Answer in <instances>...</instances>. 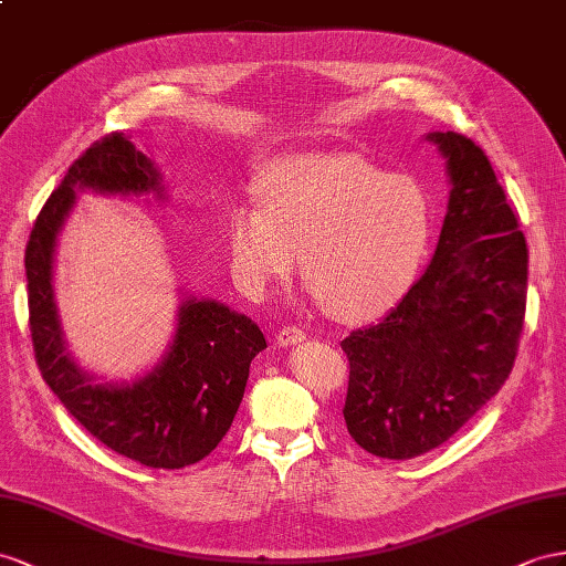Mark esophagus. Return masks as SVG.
<instances>
[{
  "label": "esophagus",
  "instance_id": "34e87169",
  "mask_svg": "<svg viewBox=\"0 0 566 566\" xmlns=\"http://www.w3.org/2000/svg\"><path fill=\"white\" fill-rule=\"evenodd\" d=\"M303 339H306V332H303L301 327L296 325H286L277 332V344L280 346H292V344H301Z\"/></svg>",
  "mask_w": 566,
  "mask_h": 566
}]
</instances>
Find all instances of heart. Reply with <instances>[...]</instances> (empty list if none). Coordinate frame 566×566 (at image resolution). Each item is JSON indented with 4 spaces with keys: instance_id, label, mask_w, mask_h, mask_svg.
<instances>
[{
    "instance_id": "1",
    "label": "heart",
    "mask_w": 566,
    "mask_h": 566,
    "mask_svg": "<svg viewBox=\"0 0 566 566\" xmlns=\"http://www.w3.org/2000/svg\"><path fill=\"white\" fill-rule=\"evenodd\" d=\"M258 206L227 217V253L237 282L263 294L296 270L323 308L346 323L387 313L421 268L430 200L413 179L358 157H306L272 169Z\"/></svg>"
}]
</instances>
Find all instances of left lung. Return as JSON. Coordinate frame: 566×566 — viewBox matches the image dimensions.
<instances>
[{"mask_svg": "<svg viewBox=\"0 0 566 566\" xmlns=\"http://www.w3.org/2000/svg\"><path fill=\"white\" fill-rule=\"evenodd\" d=\"M428 138L452 181L432 263L378 325L342 342L346 430L397 461L440 447L500 392L526 315L528 249L514 202L471 138Z\"/></svg>", "mask_w": 566, "mask_h": 566, "instance_id": "1", "label": "left lung"}]
</instances>
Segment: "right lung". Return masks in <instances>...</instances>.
<instances>
[{
  "label": "right lung",
  "instance_id": "obj_1",
  "mask_svg": "<svg viewBox=\"0 0 566 566\" xmlns=\"http://www.w3.org/2000/svg\"><path fill=\"white\" fill-rule=\"evenodd\" d=\"M76 186L163 196L150 159L114 132L69 167L42 206L25 245L28 323L42 380L112 452L150 469L191 467L222 442L234 421L251 360L268 346L263 332L224 303L188 298L179 308L171 349L150 375L134 385H93L64 349L52 294L54 241L74 206Z\"/></svg>",
  "mask_w": 566,
  "mask_h": 566
}]
</instances>
